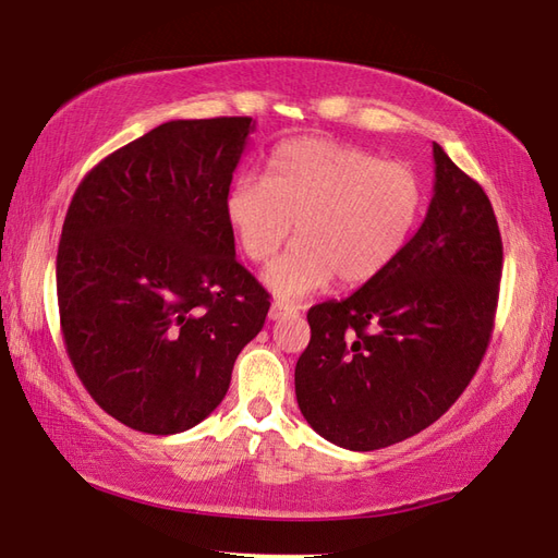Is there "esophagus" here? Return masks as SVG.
<instances>
[{
	"label": "esophagus",
	"mask_w": 558,
	"mask_h": 558,
	"mask_svg": "<svg viewBox=\"0 0 558 558\" xmlns=\"http://www.w3.org/2000/svg\"><path fill=\"white\" fill-rule=\"evenodd\" d=\"M296 313H299L296 306H289V303H283V301H275L269 306V318L271 320H281V318H287V315H296Z\"/></svg>",
	"instance_id": "1"
}]
</instances>
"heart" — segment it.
<instances>
[{
  "instance_id": "b5f03b06",
  "label": "heart",
  "mask_w": 558,
  "mask_h": 558,
  "mask_svg": "<svg viewBox=\"0 0 558 558\" xmlns=\"http://www.w3.org/2000/svg\"><path fill=\"white\" fill-rule=\"evenodd\" d=\"M425 184L410 165L356 145L293 138L277 145L265 180L243 174L228 186L223 214L240 252L267 265L293 245L265 281L281 299H301L332 277L362 287L401 257L425 208Z\"/></svg>"
}]
</instances>
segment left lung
<instances>
[{"label":"left lung","mask_w":558,"mask_h":558,"mask_svg":"<svg viewBox=\"0 0 558 558\" xmlns=\"http://www.w3.org/2000/svg\"><path fill=\"white\" fill-rule=\"evenodd\" d=\"M435 194L391 267L308 311L296 401L328 442L372 451L417 435L464 393L496 320L502 240L481 184L433 145Z\"/></svg>","instance_id":"8db88e82"}]
</instances>
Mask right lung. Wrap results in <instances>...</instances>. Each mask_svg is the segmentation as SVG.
<instances>
[{"mask_svg": "<svg viewBox=\"0 0 558 558\" xmlns=\"http://www.w3.org/2000/svg\"><path fill=\"white\" fill-rule=\"evenodd\" d=\"M255 123L167 121L94 167L58 245L68 356L119 423L177 435L223 401L269 293L235 259L223 214Z\"/></svg>", "mask_w": 558, "mask_h": 558, "instance_id": "add662e5", "label": "right lung"}]
</instances>
